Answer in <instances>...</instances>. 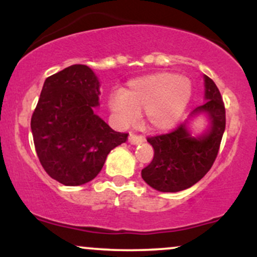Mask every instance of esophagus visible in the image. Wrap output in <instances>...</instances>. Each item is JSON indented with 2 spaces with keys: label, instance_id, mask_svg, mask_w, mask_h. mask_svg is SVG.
Instances as JSON below:
<instances>
[{
  "label": "esophagus",
  "instance_id": "esophagus-1",
  "mask_svg": "<svg viewBox=\"0 0 257 257\" xmlns=\"http://www.w3.org/2000/svg\"><path fill=\"white\" fill-rule=\"evenodd\" d=\"M144 138L143 135H138V134H134V133H132L131 135H129V139L128 141L131 144H133V145H137V144H141L144 141Z\"/></svg>",
  "mask_w": 257,
  "mask_h": 257
}]
</instances>
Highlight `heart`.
<instances>
[{
    "label": "heart",
    "instance_id": "b5f03b06",
    "mask_svg": "<svg viewBox=\"0 0 257 257\" xmlns=\"http://www.w3.org/2000/svg\"><path fill=\"white\" fill-rule=\"evenodd\" d=\"M191 95L192 84L187 77L156 72L132 78L124 89H112L107 106L120 125L134 122L144 110L147 124L155 131H166L181 118Z\"/></svg>",
    "mask_w": 257,
    "mask_h": 257
}]
</instances>
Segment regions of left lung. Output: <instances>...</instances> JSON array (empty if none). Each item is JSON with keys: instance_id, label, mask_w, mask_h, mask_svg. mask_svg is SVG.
I'll list each match as a JSON object with an SVG mask.
<instances>
[{"instance_id": "8db88e82", "label": "left lung", "mask_w": 257, "mask_h": 257, "mask_svg": "<svg viewBox=\"0 0 257 257\" xmlns=\"http://www.w3.org/2000/svg\"><path fill=\"white\" fill-rule=\"evenodd\" d=\"M205 79V102L191 112L188 119L167 134L147 138L155 150L141 176L155 190L179 192L199 181L213 167L219 153L226 126V110L219 88L211 78ZM198 114H206L209 125L199 135L188 129V123Z\"/></svg>"}]
</instances>
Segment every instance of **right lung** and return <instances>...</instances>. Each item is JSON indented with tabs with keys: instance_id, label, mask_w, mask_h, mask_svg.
Wrapping results in <instances>:
<instances>
[{
	"instance_id": "add662e5",
	"label": "right lung",
	"mask_w": 257,
	"mask_h": 257,
	"mask_svg": "<svg viewBox=\"0 0 257 257\" xmlns=\"http://www.w3.org/2000/svg\"><path fill=\"white\" fill-rule=\"evenodd\" d=\"M100 84L88 66L71 65L44 81L31 117L43 169L60 184L78 186L100 173L112 149L128 140L95 114Z\"/></svg>"
}]
</instances>
